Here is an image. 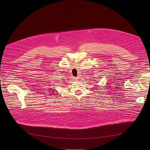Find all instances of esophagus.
<instances>
[{
  "mask_svg": "<svg viewBox=\"0 0 150 150\" xmlns=\"http://www.w3.org/2000/svg\"><path fill=\"white\" fill-rule=\"evenodd\" d=\"M74 78V79L75 80H78V79H79V78H78V77H75V78Z\"/></svg>",
  "mask_w": 150,
  "mask_h": 150,
  "instance_id": "obj_1",
  "label": "esophagus"
}]
</instances>
